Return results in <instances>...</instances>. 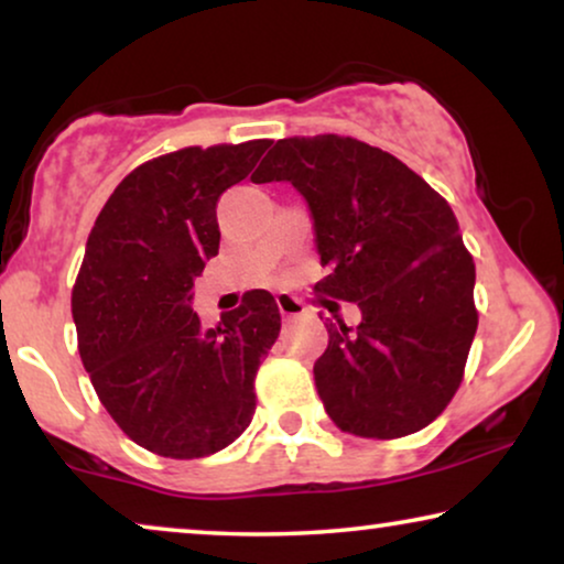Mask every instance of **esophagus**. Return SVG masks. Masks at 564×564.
<instances>
[{
    "label": "esophagus",
    "instance_id": "esophagus-1",
    "mask_svg": "<svg viewBox=\"0 0 564 564\" xmlns=\"http://www.w3.org/2000/svg\"><path fill=\"white\" fill-rule=\"evenodd\" d=\"M276 307H280L282 318H297V315L305 313V305L292 295H284V292L276 295Z\"/></svg>",
    "mask_w": 564,
    "mask_h": 564
}]
</instances>
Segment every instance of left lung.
<instances>
[{"mask_svg":"<svg viewBox=\"0 0 564 564\" xmlns=\"http://www.w3.org/2000/svg\"><path fill=\"white\" fill-rule=\"evenodd\" d=\"M311 207L315 290L361 311L330 323L315 388L341 431L398 438L449 405L477 330L475 261L446 199L392 153L344 135L282 138L251 174Z\"/></svg>","mask_w":564,"mask_h":564,"instance_id":"obj_1","label":"left lung"}]
</instances>
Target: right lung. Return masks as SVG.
Wrapping results in <instances>:
<instances>
[{
	"instance_id": "obj_1",
	"label": "right lung",
	"mask_w": 564,
	"mask_h": 564,
	"mask_svg": "<svg viewBox=\"0 0 564 564\" xmlns=\"http://www.w3.org/2000/svg\"><path fill=\"white\" fill-rule=\"evenodd\" d=\"M269 143L189 145L145 161L89 234L72 292L84 369L112 421L161 457L226 449L257 411L253 380L282 326L274 297L246 292L215 328L189 303L220 246L218 199Z\"/></svg>"
}]
</instances>
